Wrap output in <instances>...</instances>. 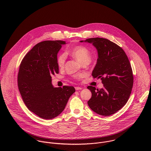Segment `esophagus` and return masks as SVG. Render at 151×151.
I'll list each match as a JSON object with an SVG mask.
<instances>
[{
    "label": "esophagus",
    "mask_w": 151,
    "mask_h": 151,
    "mask_svg": "<svg viewBox=\"0 0 151 151\" xmlns=\"http://www.w3.org/2000/svg\"><path fill=\"white\" fill-rule=\"evenodd\" d=\"M75 89H76V90L78 91V90L82 89V88H81V87H79V86H76V87H75Z\"/></svg>",
    "instance_id": "1"
}]
</instances>
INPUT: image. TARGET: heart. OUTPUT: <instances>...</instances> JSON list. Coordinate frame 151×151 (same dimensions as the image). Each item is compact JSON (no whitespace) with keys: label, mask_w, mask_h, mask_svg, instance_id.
I'll list each match as a JSON object with an SVG mask.
<instances>
[{"label":"heart","mask_w":151,"mask_h":151,"mask_svg":"<svg viewBox=\"0 0 151 151\" xmlns=\"http://www.w3.org/2000/svg\"><path fill=\"white\" fill-rule=\"evenodd\" d=\"M72 57L76 59L79 63H89L91 60V55L88 49L82 45L76 46L71 47L68 52ZM65 55H60L57 59V63L59 67H62L65 65Z\"/></svg>","instance_id":"b5f03b06"}]
</instances>
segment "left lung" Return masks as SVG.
<instances>
[{"label": "left lung", "mask_w": 151, "mask_h": 151, "mask_svg": "<svg viewBox=\"0 0 151 151\" xmlns=\"http://www.w3.org/2000/svg\"><path fill=\"white\" fill-rule=\"evenodd\" d=\"M92 43L98 58L92 75L101 79L104 87H87L92 93L88 105L98 114L108 116L123 108L129 100L133 86L132 71L128 57L117 44L102 38L81 41Z\"/></svg>", "instance_id": "1"}]
</instances>
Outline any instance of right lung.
Wrapping results in <instances>:
<instances>
[{"instance_id": "right-lung-1", "label": "right lung", "mask_w": 151, "mask_h": 151, "mask_svg": "<svg viewBox=\"0 0 151 151\" xmlns=\"http://www.w3.org/2000/svg\"><path fill=\"white\" fill-rule=\"evenodd\" d=\"M65 42L45 41L37 43L22 60L18 74V86L28 109L40 117L50 120L65 109L73 86L55 88L52 76L59 73L58 53Z\"/></svg>"}]
</instances>
